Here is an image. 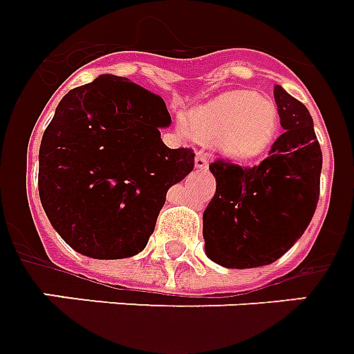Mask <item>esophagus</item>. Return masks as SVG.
I'll use <instances>...</instances> for the list:
<instances>
[{"instance_id":"esophagus-1","label":"esophagus","mask_w":354,"mask_h":354,"mask_svg":"<svg viewBox=\"0 0 354 354\" xmlns=\"http://www.w3.org/2000/svg\"><path fill=\"white\" fill-rule=\"evenodd\" d=\"M195 168L197 169L208 168V157H206L203 151H197V155H195Z\"/></svg>"}]
</instances>
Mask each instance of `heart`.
<instances>
[{
	"label": "heart",
	"instance_id": "heart-1",
	"mask_svg": "<svg viewBox=\"0 0 354 354\" xmlns=\"http://www.w3.org/2000/svg\"><path fill=\"white\" fill-rule=\"evenodd\" d=\"M186 128L201 142L214 140L226 157L250 160L278 135L279 111L270 98L237 89L194 107L186 117Z\"/></svg>",
	"mask_w": 354,
	"mask_h": 354
}]
</instances>
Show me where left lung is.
<instances>
[{
    "instance_id": "1",
    "label": "left lung",
    "mask_w": 354,
    "mask_h": 354,
    "mask_svg": "<svg viewBox=\"0 0 354 354\" xmlns=\"http://www.w3.org/2000/svg\"><path fill=\"white\" fill-rule=\"evenodd\" d=\"M285 129L267 159L210 164L216 194L203 214L206 256L226 268L270 265L307 230L320 197L322 149L309 109L274 86Z\"/></svg>"
}]
</instances>
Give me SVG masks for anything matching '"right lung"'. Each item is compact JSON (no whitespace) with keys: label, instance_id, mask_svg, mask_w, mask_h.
<instances>
[{"label":"right lung","instance_id":"1","mask_svg":"<svg viewBox=\"0 0 354 354\" xmlns=\"http://www.w3.org/2000/svg\"><path fill=\"white\" fill-rule=\"evenodd\" d=\"M171 122L155 93L102 75L60 100L39 146V201L76 252L120 259L142 252L166 194L194 169V149H169Z\"/></svg>","mask_w":354,"mask_h":354}]
</instances>
